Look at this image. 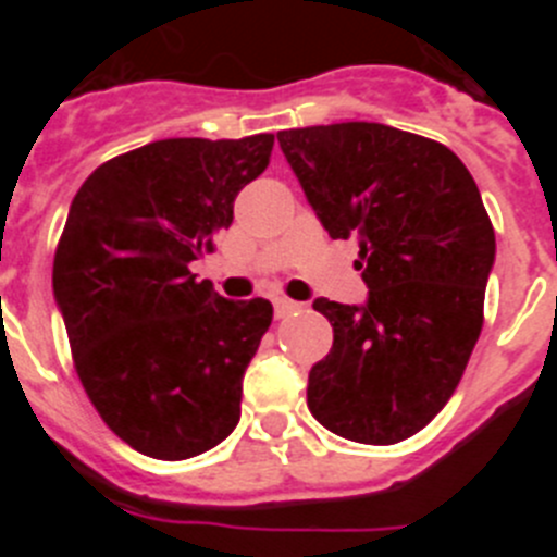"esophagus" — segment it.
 <instances>
[{"label":"esophagus","mask_w":557,"mask_h":557,"mask_svg":"<svg viewBox=\"0 0 557 557\" xmlns=\"http://www.w3.org/2000/svg\"><path fill=\"white\" fill-rule=\"evenodd\" d=\"M275 318H287V314L298 312L301 309V304H295V301H287V298H275Z\"/></svg>","instance_id":"34e87169"}]
</instances>
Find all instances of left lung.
<instances>
[{"label":"left lung","mask_w":557,"mask_h":557,"mask_svg":"<svg viewBox=\"0 0 557 557\" xmlns=\"http://www.w3.org/2000/svg\"><path fill=\"white\" fill-rule=\"evenodd\" d=\"M278 145L329 236H357L368 287L366 304L314 298L334 343L309 371V412L357 444H398L444 410L476 346L488 211L455 152L416 133L339 122Z\"/></svg>","instance_id":"1"}]
</instances>
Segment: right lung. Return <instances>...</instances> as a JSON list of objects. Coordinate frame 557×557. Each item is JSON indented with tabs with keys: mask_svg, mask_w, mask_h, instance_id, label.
<instances>
[{
	"mask_svg": "<svg viewBox=\"0 0 557 557\" xmlns=\"http://www.w3.org/2000/svg\"><path fill=\"white\" fill-rule=\"evenodd\" d=\"M270 150L273 133L150 141L97 166L69 206L55 304L91 405L141 455H203L239 421L273 307L228 301L189 264L214 250Z\"/></svg>",
	"mask_w": 557,
	"mask_h": 557,
	"instance_id": "1",
	"label": "right lung"
}]
</instances>
